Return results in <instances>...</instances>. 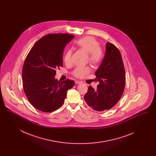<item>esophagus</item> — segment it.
Wrapping results in <instances>:
<instances>
[{"mask_svg":"<svg viewBox=\"0 0 156 156\" xmlns=\"http://www.w3.org/2000/svg\"><path fill=\"white\" fill-rule=\"evenodd\" d=\"M75 83L76 85H78V84H80L81 83V82L80 81H75Z\"/></svg>","mask_w":156,"mask_h":156,"instance_id":"esophagus-1","label":"esophagus"}]
</instances>
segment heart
<instances>
[{
	"label": "heart",
	"mask_w": 156,
	"mask_h": 156,
	"mask_svg": "<svg viewBox=\"0 0 156 156\" xmlns=\"http://www.w3.org/2000/svg\"><path fill=\"white\" fill-rule=\"evenodd\" d=\"M77 47L82 50L88 53V60L92 66H97L103 57V51L99 47V43L94 37L88 36L83 37L76 42ZM72 52L67 50L64 60L66 64H69L71 61ZM89 73V68L87 67H76L73 74L76 78H81Z\"/></svg>",
	"instance_id": "heart-1"
}]
</instances>
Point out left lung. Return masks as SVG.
<instances>
[{"instance_id":"8db88e82","label":"left lung","mask_w":156,"mask_h":156,"mask_svg":"<svg viewBox=\"0 0 156 156\" xmlns=\"http://www.w3.org/2000/svg\"><path fill=\"white\" fill-rule=\"evenodd\" d=\"M95 75L97 89L89 87L86 103L97 111L109 110L119 102L125 86V71L120 52L112 43L106 44L104 58Z\"/></svg>"}]
</instances>
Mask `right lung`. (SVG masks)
<instances>
[{"mask_svg": "<svg viewBox=\"0 0 156 156\" xmlns=\"http://www.w3.org/2000/svg\"><path fill=\"white\" fill-rule=\"evenodd\" d=\"M74 36L68 34H49L33 45L25 59L22 71L23 89L35 108L51 112L64 103L67 91L75 82H60L55 79L56 69L62 66L64 49Z\"/></svg>", "mask_w": 156, "mask_h": 156, "instance_id": "right-lung-1", "label": "right lung"}]
</instances>
